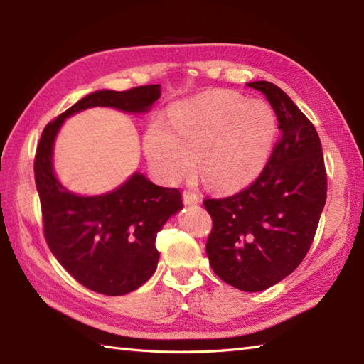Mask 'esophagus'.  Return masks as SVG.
<instances>
[{
  "instance_id": "obj_1",
  "label": "esophagus",
  "mask_w": 364,
  "mask_h": 364,
  "mask_svg": "<svg viewBox=\"0 0 364 364\" xmlns=\"http://www.w3.org/2000/svg\"><path fill=\"white\" fill-rule=\"evenodd\" d=\"M183 202L186 205H196L200 202V196L192 191H184L183 192Z\"/></svg>"
}]
</instances>
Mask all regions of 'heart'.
<instances>
[{
	"label": "heart",
	"mask_w": 364,
	"mask_h": 364,
	"mask_svg": "<svg viewBox=\"0 0 364 364\" xmlns=\"http://www.w3.org/2000/svg\"><path fill=\"white\" fill-rule=\"evenodd\" d=\"M277 120L264 100L231 90H211L154 117L144 150L154 173L168 183L189 175L200 162L208 186L235 191L259 173L274 142Z\"/></svg>",
	"instance_id": "b5f03b06"
}]
</instances>
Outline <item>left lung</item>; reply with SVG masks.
<instances>
[{"mask_svg":"<svg viewBox=\"0 0 364 364\" xmlns=\"http://www.w3.org/2000/svg\"><path fill=\"white\" fill-rule=\"evenodd\" d=\"M247 86L274 107L280 139L257 180L203 205L213 219L206 255L214 274L237 289L258 292L306 257L326 205L327 172L318 131L292 100L272 82Z\"/></svg>","mask_w":364,"mask_h":364,"instance_id":"8db88e82","label":"left lung"}]
</instances>
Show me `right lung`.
Returning a JSON list of instances; mask_svg holds the SVG:
<instances>
[{
  "label": "right lung",
  "mask_w": 364,
  "mask_h": 364,
  "mask_svg": "<svg viewBox=\"0 0 364 364\" xmlns=\"http://www.w3.org/2000/svg\"><path fill=\"white\" fill-rule=\"evenodd\" d=\"M161 95L159 84L123 92L98 90L68 107L43 128L34 159L41 197L43 235L51 253L68 274L86 288L105 296H123L137 289L158 267V231L183 208L176 188H161L142 173L109 194L75 196L53 172V142L63 122L94 106L144 112Z\"/></svg>",
  "instance_id": "add662e5"
}]
</instances>
